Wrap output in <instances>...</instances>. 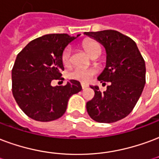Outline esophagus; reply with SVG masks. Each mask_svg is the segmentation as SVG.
Wrapping results in <instances>:
<instances>
[{"label":"esophagus","mask_w":159,"mask_h":159,"mask_svg":"<svg viewBox=\"0 0 159 159\" xmlns=\"http://www.w3.org/2000/svg\"><path fill=\"white\" fill-rule=\"evenodd\" d=\"M81 86H82V89H85L87 88H89V85L88 84H85V83H81Z\"/></svg>","instance_id":"obj_1"}]
</instances>
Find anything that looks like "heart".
Wrapping results in <instances>:
<instances>
[{"mask_svg":"<svg viewBox=\"0 0 159 159\" xmlns=\"http://www.w3.org/2000/svg\"><path fill=\"white\" fill-rule=\"evenodd\" d=\"M83 47L88 51L90 56H93L96 51L101 50L100 45L95 41L89 40L83 43ZM70 57H71V48L67 47L62 54V62L65 66H68L70 63ZM96 73V70L93 68L86 67H76L71 70L68 74V76L70 79L77 80L80 82L87 83L91 79Z\"/></svg>","mask_w":159,"mask_h":159,"instance_id":"obj_1","label":"heart"}]
</instances>
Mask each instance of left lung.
Wrapping results in <instances>:
<instances>
[{"label":"left lung","mask_w":159,"mask_h":159,"mask_svg":"<svg viewBox=\"0 0 159 159\" xmlns=\"http://www.w3.org/2000/svg\"><path fill=\"white\" fill-rule=\"evenodd\" d=\"M84 34L104 47L106 66L98 80L110 83L103 93L98 86H91L95 95L87 103V111L97 122L118 121L132 111L142 95L146 83L145 61L136 43L120 32L103 30Z\"/></svg>","instance_id":"left-lung-1"}]
</instances>
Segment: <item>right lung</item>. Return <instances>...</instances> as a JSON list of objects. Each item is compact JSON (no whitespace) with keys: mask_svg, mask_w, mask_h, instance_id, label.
Returning <instances> with one entry per match:
<instances>
[{"mask_svg":"<svg viewBox=\"0 0 159 159\" xmlns=\"http://www.w3.org/2000/svg\"><path fill=\"white\" fill-rule=\"evenodd\" d=\"M51 34L37 38L17 55L11 70L12 94L20 109L35 120L51 121L61 117L68 100L82 90L81 83L70 80L65 86H51L64 70L62 54L79 37Z\"/></svg>","mask_w":159,"mask_h":159,"instance_id":"1","label":"right lung"}]
</instances>
